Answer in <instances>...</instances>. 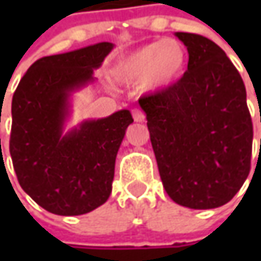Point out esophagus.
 <instances>
[{
    "label": "esophagus",
    "instance_id": "34e87169",
    "mask_svg": "<svg viewBox=\"0 0 261 261\" xmlns=\"http://www.w3.org/2000/svg\"><path fill=\"white\" fill-rule=\"evenodd\" d=\"M132 116H134V120L135 122H144L145 120V113L139 109H134L132 110Z\"/></svg>",
    "mask_w": 261,
    "mask_h": 261
}]
</instances>
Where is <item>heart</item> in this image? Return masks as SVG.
Returning a JSON list of instances; mask_svg holds the SVG:
<instances>
[{
    "instance_id": "b5f03b06",
    "label": "heart",
    "mask_w": 261,
    "mask_h": 261,
    "mask_svg": "<svg viewBox=\"0 0 261 261\" xmlns=\"http://www.w3.org/2000/svg\"><path fill=\"white\" fill-rule=\"evenodd\" d=\"M186 64L185 45L175 39H164L141 46L117 59L112 75L123 84L141 81L145 91H156L173 86L185 72Z\"/></svg>"
}]
</instances>
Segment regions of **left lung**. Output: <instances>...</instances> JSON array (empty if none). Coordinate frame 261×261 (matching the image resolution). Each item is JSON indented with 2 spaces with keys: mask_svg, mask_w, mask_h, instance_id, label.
I'll use <instances>...</instances> for the list:
<instances>
[{
  "mask_svg": "<svg viewBox=\"0 0 261 261\" xmlns=\"http://www.w3.org/2000/svg\"><path fill=\"white\" fill-rule=\"evenodd\" d=\"M189 64L174 86L139 98L167 195L190 209L228 203L250 173L253 123L243 78L207 37L177 32Z\"/></svg>",
  "mask_w": 261,
  "mask_h": 261,
  "instance_id": "1",
  "label": "left lung"
}]
</instances>
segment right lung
<instances>
[{"label":"right lung","mask_w":261,"mask_h":261,"mask_svg":"<svg viewBox=\"0 0 261 261\" xmlns=\"http://www.w3.org/2000/svg\"><path fill=\"white\" fill-rule=\"evenodd\" d=\"M113 46L101 42L45 56L27 69L13 95L10 154L18 183L55 215L88 214L112 193L116 155L134 122L130 112L64 129L71 95L94 81V69Z\"/></svg>","instance_id":"add662e5"}]
</instances>
